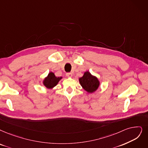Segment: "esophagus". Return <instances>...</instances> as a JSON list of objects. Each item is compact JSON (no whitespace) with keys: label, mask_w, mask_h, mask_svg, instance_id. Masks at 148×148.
<instances>
[{"label":"esophagus","mask_w":148,"mask_h":148,"mask_svg":"<svg viewBox=\"0 0 148 148\" xmlns=\"http://www.w3.org/2000/svg\"><path fill=\"white\" fill-rule=\"evenodd\" d=\"M66 75H67V77H72V73H70V72H69V73H66Z\"/></svg>","instance_id":"obj_1"}]
</instances>
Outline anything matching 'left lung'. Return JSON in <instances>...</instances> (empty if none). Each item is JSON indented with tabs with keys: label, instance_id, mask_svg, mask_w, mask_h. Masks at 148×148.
<instances>
[{
	"label": "left lung",
	"instance_id": "obj_1",
	"mask_svg": "<svg viewBox=\"0 0 148 148\" xmlns=\"http://www.w3.org/2000/svg\"><path fill=\"white\" fill-rule=\"evenodd\" d=\"M79 80L80 84L84 89L90 93L95 91L99 85L98 79L88 72H85L83 76L80 78Z\"/></svg>",
	"mask_w": 148,
	"mask_h": 148
}]
</instances>
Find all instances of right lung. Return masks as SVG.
<instances>
[{
	"label": "right lung",
	"mask_w": 148,
	"mask_h": 148,
	"mask_svg": "<svg viewBox=\"0 0 148 148\" xmlns=\"http://www.w3.org/2000/svg\"><path fill=\"white\" fill-rule=\"evenodd\" d=\"M61 78L62 77H56L53 73L50 72L48 75V76L45 79L44 81V84L46 87L51 88L55 87Z\"/></svg>",
	"instance_id": "obj_1"
}]
</instances>
